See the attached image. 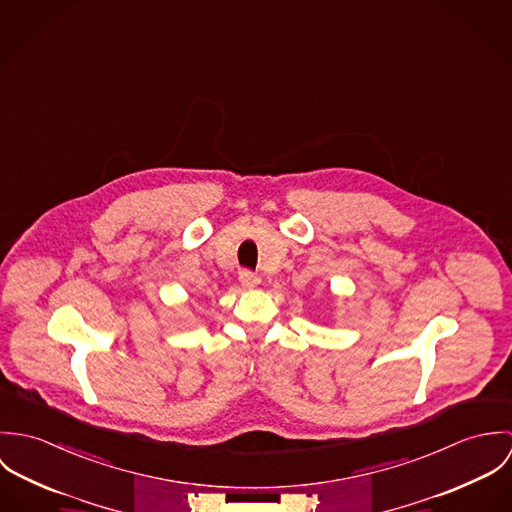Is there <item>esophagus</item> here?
<instances>
[{"label":"esophagus","mask_w":512,"mask_h":512,"mask_svg":"<svg viewBox=\"0 0 512 512\" xmlns=\"http://www.w3.org/2000/svg\"><path fill=\"white\" fill-rule=\"evenodd\" d=\"M238 280H240L242 288H246V290H254V288L260 286V276H256V274H252V272H248V270H242L240 276H238Z\"/></svg>","instance_id":"1"}]
</instances>
